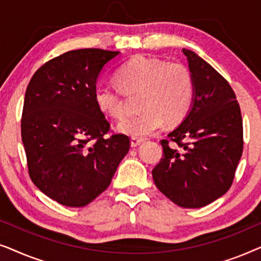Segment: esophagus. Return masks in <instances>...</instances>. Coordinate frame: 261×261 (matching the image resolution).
Returning <instances> with one entry per match:
<instances>
[{"label":"esophagus","mask_w":261,"mask_h":261,"mask_svg":"<svg viewBox=\"0 0 261 261\" xmlns=\"http://www.w3.org/2000/svg\"><path fill=\"white\" fill-rule=\"evenodd\" d=\"M142 141H144V139H141V138H137V137H133V138L130 139V146H132V147H137V146L140 145Z\"/></svg>","instance_id":"obj_1"}]
</instances>
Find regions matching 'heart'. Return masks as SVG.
<instances>
[{
    "label": "heart",
    "instance_id": "b5f03b06",
    "mask_svg": "<svg viewBox=\"0 0 261 261\" xmlns=\"http://www.w3.org/2000/svg\"><path fill=\"white\" fill-rule=\"evenodd\" d=\"M116 83L127 95L141 94L139 115L119 123L121 133L145 137L163 126L180 122L194 98V80L187 65L165 62L154 57L135 56L123 64L115 74ZM97 108L107 116L122 119L127 106L119 89L99 85L94 92Z\"/></svg>",
    "mask_w": 261,
    "mask_h": 261
}]
</instances>
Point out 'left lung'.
<instances>
[{
  "instance_id": "8db88e82",
  "label": "left lung",
  "mask_w": 261,
  "mask_h": 261,
  "mask_svg": "<svg viewBox=\"0 0 261 261\" xmlns=\"http://www.w3.org/2000/svg\"><path fill=\"white\" fill-rule=\"evenodd\" d=\"M183 53L194 80L192 106L179 126L160 141L164 154L152 176L177 205L202 208L233 183L244 148L242 117L229 83L195 52L183 48Z\"/></svg>"
}]
</instances>
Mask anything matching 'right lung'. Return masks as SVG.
<instances>
[{
    "label": "right lung",
    "mask_w": 261,
    "mask_h": 261,
    "mask_svg": "<svg viewBox=\"0 0 261 261\" xmlns=\"http://www.w3.org/2000/svg\"><path fill=\"white\" fill-rule=\"evenodd\" d=\"M120 52L69 51L45 63L24 95L21 138L39 190L66 206H84L109 187L129 138H106L110 124L95 103L96 82Z\"/></svg>",
    "instance_id": "1"
}]
</instances>
